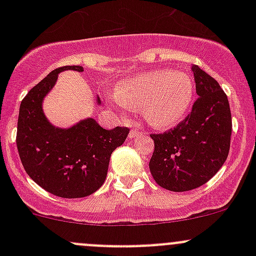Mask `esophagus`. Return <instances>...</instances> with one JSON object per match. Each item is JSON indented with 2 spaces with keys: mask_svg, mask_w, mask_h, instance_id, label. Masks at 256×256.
Instances as JSON below:
<instances>
[{
  "mask_svg": "<svg viewBox=\"0 0 256 256\" xmlns=\"http://www.w3.org/2000/svg\"><path fill=\"white\" fill-rule=\"evenodd\" d=\"M141 135H142V132H141V131H138V128H132V130L130 131V134H128V138L132 140V138H138V136H141Z\"/></svg>",
  "mask_w": 256,
  "mask_h": 256,
  "instance_id": "1",
  "label": "esophagus"
}]
</instances>
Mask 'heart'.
<instances>
[{
    "label": "heart",
    "instance_id": "b5f03b06",
    "mask_svg": "<svg viewBox=\"0 0 256 256\" xmlns=\"http://www.w3.org/2000/svg\"><path fill=\"white\" fill-rule=\"evenodd\" d=\"M194 82L188 74L154 70L131 78L118 86L114 102L122 109L142 108L147 122L156 128H171L192 106Z\"/></svg>",
    "mask_w": 256,
    "mask_h": 256
}]
</instances>
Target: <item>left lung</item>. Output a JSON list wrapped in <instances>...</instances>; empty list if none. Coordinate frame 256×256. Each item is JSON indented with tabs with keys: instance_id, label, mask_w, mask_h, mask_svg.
Returning a JSON list of instances; mask_svg holds the SVG:
<instances>
[{
	"instance_id": "1",
	"label": "left lung",
	"mask_w": 256,
	"mask_h": 256,
	"mask_svg": "<svg viewBox=\"0 0 256 256\" xmlns=\"http://www.w3.org/2000/svg\"><path fill=\"white\" fill-rule=\"evenodd\" d=\"M198 98L190 115L174 128L152 134L150 171L158 186L186 192L207 183L226 162L230 147L228 98L216 79L192 66Z\"/></svg>"
}]
</instances>
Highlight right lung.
Masks as SVG:
<instances>
[{
  "label": "right lung",
  "instance_id": "obj_1",
  "mask_svg": "<svg viewBox=\"0 0 256 256\" xmlns=\"http://www.w3.org/2000/svg\"><path fill=\"white\" fill-rule=\"evenodd\" d=\"M64 70L84 69L80 66L54 69L28 92L20 106L16 142L26 172L38 186L58 197L82 198L102 187L110 156L130 130L120 126L105 130L92 118L68 128L52 125L43 112V99ZM96 102L102 104L99 98Z\"/></svg>",
  "mask_w": 256,
  "mask_h": 256
}]
</instances>
